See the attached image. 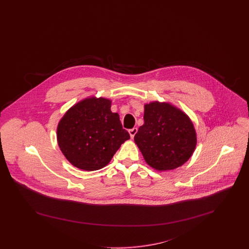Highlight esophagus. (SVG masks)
I'll list each match as a JSON object with an SVG mask.
<instances>
[{"mask_svg":"<svg viewBox=\"0 0 249 249\" xmlns=\"http://www.w3.org/2000/svg\"><path fill=\"white\" fill-rule=\"evenodd\" d=\"M136 132H137V128H132V129L129 130V133H130V136L131 139L134 137V135L136 134Z\"/></svg>","mask_w":249,"mask_h":249,"instance_id":"obj_1","label":"esophagus"}]
</instances>
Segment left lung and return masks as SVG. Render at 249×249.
<instances>
[{
    "label": "left lung",
    "mask_w": 249,
    "mask_h": 249,
    "mask_svg": "<svg viewBox=\"0 0 249 249\" xmlns=\"http://www.w3.org/2000/svg\"><path fill=\"white\" fill-rule=\"evenodd\" d=\"M144 123L134 136L145 162L157 171L174 170L190 160L197 133L190 117L169 102L144 104Z\"/></svg>",
    "instance_id": "1"
}]
</instances>
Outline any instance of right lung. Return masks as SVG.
<instances>
[{"mask_svg":"<svg viewBox=\"0 0 249 249\" xmlns=\"http://www.w3.org/2000/svg\"><path fill=\"white\" fill-rule=\"evenodd\" d=\"M112 101L90 96L70 107L57 127L59 148L71 165L84 171L100 170L110 162L120 145L130 139Z\"/></svg>","mask_w":249,"mask_h":249,"instance_id":"add662e5","label":"right lung"}]
</instances>
